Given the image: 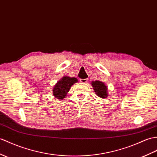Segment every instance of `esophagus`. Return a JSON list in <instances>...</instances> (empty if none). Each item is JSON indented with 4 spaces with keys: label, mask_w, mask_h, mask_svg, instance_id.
Masks as SVG:
<instances>
[{
    "label": "esophagus",
    "mask_w": 157,
    "mask_h": 157,
    "mask_svg": "<svg viewBox=\"0 0 157 157\" xmlns=\"http://www.w3.org/2000/svg\"><path fill=\"white\" fill-rule=\"evenodd\" d=\"M79 81H80V82H82V83H87V79H80Z\"/></svg>",
    "instance_id": "obj_1"
}]
</instances>
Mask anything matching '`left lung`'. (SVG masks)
Segmentation results:
<instances>
[{"instance_id": "left-lung-1", "label": "left lung", "mask_w": 157, "mask_h": 157, "mask_svg": "<svg viewBox=\"0 0 157 157\" xmlns=\"http://www.w3.org/2000/svg\"><path fill=\"white\" fill-rule=\"evenodd\" d=\"M91 84H92L94 92L98 97L101 98H105L108 97V87L104 82L96 80L95 82H92Z\"/></svg>"}]
</instances>
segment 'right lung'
<instances>
[{"instance_id":"add662e5","label":"right lung","mask_w":157,"mask_h":157,"mask_svg":"<svg viewBox=\"0 0 157 157\" xmlns=\"http://www.w3.org/2000/svg\"><path fill=\"white\" fill-rule=\"evenodd\" d=\"M78 79L75 78H71L65 75L59 80L53 87V95L59 100H63L66 97L68 92L74 83H77Z\"/></svg>"}]
</instances>
